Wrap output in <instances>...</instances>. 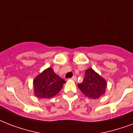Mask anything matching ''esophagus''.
Segmentation results:
<instances>
[{
  "mask_svg": "<svg viewBox=\"0 0 133 133\" xmlns=\"http://www.w3.org/2000/svg\"><path fill=\"white\" fill-rule=\"evenodd\" d=\"M72 80H73V81H77V77H76V76H74V77H72Z\"/></svg>",
  "mask_w": 133,
  "mask_h": 133,
  "instance_id": "34e87169",
  "label": "esophagus"
}]
</instances>
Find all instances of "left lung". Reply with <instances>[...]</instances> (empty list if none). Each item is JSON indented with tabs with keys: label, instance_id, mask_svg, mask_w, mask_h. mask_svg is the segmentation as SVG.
<instances>
[{
	"label": "left lung",
	"instance_id": "1",
	"mask_svg": "<svg viewBox=\"0 0 133 133\" xmlns=\"http://www.w3.org/2000/svg\"><path fill=\"white\" fill-rule=\"evenodd\" d=\"M77 85L85 96L97 99L105 94L107 82L92 68H88L85 70L83 82Z\"/></svg>",
	"mask_w": 133,
	"mask_h": 133
}]
</instances>
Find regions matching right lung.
<instances>
[{
    "label": "right lung",
    "mask_w": 133,
    "mask_h": 133,
    "mask_svg": "<svg viewBox=\"0 0 133 133\" xmlns=\"http://www.w3.org/2000/svg\"><path fill=\"white\" fill-rule=\"evenodd\" d=\"M65 83L54 72L52 68H48L36 76L33 80L34 94L41 99H50L56 96Z\"/></svg>",
    "instance_id": "1"
}]
</instances>
